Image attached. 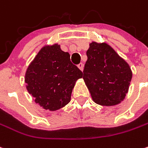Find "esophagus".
Returning <instances> with one entry per match:
<instances>
[{"instance_id":"1","label":"esophagus","mask_w":148,"mask_h":148,"mask_svg":"<svg viewBox=\"0 0 148 148\" xmlns=\"http://www.w3.org/2000/svg\"><path fill=\"white\" fill-rule=\"evenodd\" d=\"M78 67H79V69H80L81 71H83V69H84V64H83V63L79 64H78Z\"/></svg>"}]
</instances>
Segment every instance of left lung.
I'll list each match as a JSON object with an SVG mask.
<instances>
[{"label":"left lung","mask_w":148,"mask_h":148,"mask_svg":"<svg viewBox=\"0 0 148 148\" xmlns=\"http://www.w3.org/2000/svg\"><path fill=\"white\" fill-rule=\"evenodd\" d=\"M86 54L82 76L93 100L103 106L119 104L125 99L132 79L128 64L106 43L92 42Z\"/></svg>","instance_id":"obj_1"}]
</instances>
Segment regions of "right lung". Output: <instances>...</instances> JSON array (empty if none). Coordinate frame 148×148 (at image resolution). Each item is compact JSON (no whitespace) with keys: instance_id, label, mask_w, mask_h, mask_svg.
Listing matches in <instances>:
<instances>
[{"instance_id":"right-lung-1","label":"right lung","mask_w":148,"mask_h":148,"mask_svg":"<svg viewBox=\"0 0 148 148\" xmlns=\"http://www.w3.org/2000/svg\"><path fill=\"white\" fill-rule=\"evenodd\" d=\"M82 75L69 54L55 44L40 50L26 70L25 81L36 103L55 111L69 103L75 82Z\"/></svg>"}]
</instances>
